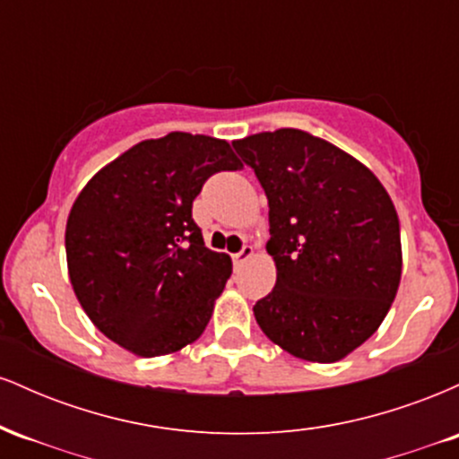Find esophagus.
Returning <instances> with one entry per match:
<instances>
[{"mask_svg": "<svg viewBox=\"0 0 459 459\" xmlns=\"http://www.w3.org/2000/svg\"><path fill=\"white\" fill-rule=\"evenodd\" d=\"M252 255H255V247H252V246H244V247H241V250L237 252V255H233V263H235V267H241V265H244V263H246L247 259H250Z\"/></svg>", "mask_w": 459, "mask_h": 459, "instance_id": "obj_1", "label": "esophagus"}]
</instances>
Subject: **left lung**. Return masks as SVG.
Here are the masks:
<instances>
[{
  "mask_svg": "<svg viewBox=\"0 0 459 459\" xmlns=\"http://www.w3.org/2000/svg\"><path fill=\"white\" fill-rule=\"evenodd\" d=\"M270 204L272 293L255 304L267 339L336 362L386 317L402 281L394 204L377 177L330 142L278 129L233 142Z\"/></svg>",
  "mask_w": 459,
  "mask_h": 459,
  "instance_id": "1",
  "label": "left lung"
}]
</instances>
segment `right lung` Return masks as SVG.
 Returning a JSON list of instances; mask_svg holds the SVG:
<instances>
[{
    "instance_id": "add662e5",
    "label": "right lung",
    "mask_w": 459,
    "mask_h": 459,
    "mask_svg": "<svg viewBox=\"0 0 459 459\" xmlns=\"http://www.w3.org/2000/svg\"><path fill=\"white\" fill-rule=\"evenodd\" d=\"M239 168L226 140L172 131L123 152L79 192L68 276L108 339L152 358L203 334L233 265L204 246L192 203L209 177Z\"/></svg>"
}]
</instances>
